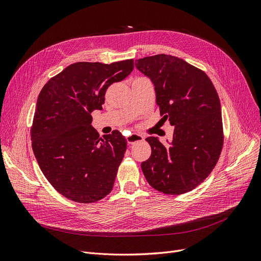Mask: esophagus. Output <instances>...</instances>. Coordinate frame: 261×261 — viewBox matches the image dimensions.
Returning a JSON list of instances; mask_svg holds the SVG:
<instances>
[{
	"instance_id": "obj_1",
	"label": "esophagus",
	"mask_w": 261,
	"mask_h": 261,
	"mask_svg": "<svg viewBox=\"0 0 261 261\" xmlns=\"http://www.w3.org/2000/svg\"><path fill=\"white\" fill-rule=\"evenodd\" d=\"M144 141V136L140 135V134H130L129 136H127V143L129 145H133L135 143H139V142H143Z\"/></svg>"
}]
</instances>
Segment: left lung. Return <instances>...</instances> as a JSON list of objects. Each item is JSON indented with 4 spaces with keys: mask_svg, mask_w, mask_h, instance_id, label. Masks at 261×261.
Masks as SVG:
<instances>
[{
    "mask_svg": "<svg viewBox=\"0 0 261 261\" xmlns=\"http://www.w3.org/2000/svg\"><path fill=\"white\" fill-rule=\"evenodd\" d=\"M135 66L151 79L160 114L174 127L169 144L146 139L151 156L142 163L144 175L163 194L188 193L210 175L223 147L218 93L202 70L171 55L135 60Z\"/></svg>",
    "mask_w": 261,
    "mask_h": 261,
    "instance_id": "1",
    "label": "left lung"
}]
</instances>
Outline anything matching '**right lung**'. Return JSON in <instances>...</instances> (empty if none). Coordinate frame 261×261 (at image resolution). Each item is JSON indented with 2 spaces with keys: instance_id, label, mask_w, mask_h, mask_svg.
Masks as SVG:
<instances>
[{
  "instance_id": "1",
  "label": "right lung",
  "mask_w": 261,
  "mask_h": 261,
  "mask_svg": "<svg viewBox=\"0 0 261 261\" xmlns=\"http://www.w3.org/2000/svg\"><path fill=\"white\" fill-rule=\"evenodd\" d=\"M132 70L133 59L111 64L76 62L41 90L32 147L41 171L63 197L93 203L111 193L127 141L118 130L99 138L91 114L102 109L107 89Z\"/></svg>"
}]
</instances>
